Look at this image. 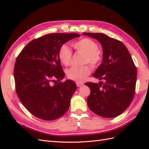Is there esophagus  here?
Wrapping results in <instances>:
<instances>
[{
    "label": "esophagus",
    "mask_w": 149,
    "mask_h": 149,
    "mask_svg": "<svg viewBox=\"0 0 149 149\" xmlns=\"http://www.w3.org/2000/svg\"><path fill=\"white\" fill-rule=\"evenodd\" d=\"M83 84H84V83H81V82H76V85H77V86H78V87L83 86Z\"/></svg>",
    "instance_id": "esophagus-1"
}]
</instances>
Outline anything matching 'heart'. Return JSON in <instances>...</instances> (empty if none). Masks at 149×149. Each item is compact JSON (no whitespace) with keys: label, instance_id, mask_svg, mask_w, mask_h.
Segmentation results:
<instances>
[{"label":"heart","instance_id":"obj_1","mask_svg":"<svg viewBox=\"0 0 149 149\" xmlns=\"http://www.w3.org/2000/svg\"><path fill=\"white\" fill-rule=\"evenodd\" d=\"M72 46L77 52L83 54V63H89L93 66H96L102 61V52L95 42L88 38H84L72 43ZM59 59L63 65L68 66L71 61L72 52L69 47L63 45L59 50ZM91 72V67L85 65L80 67H72L68 70L67 76L70 79L80 82L83 81Z\"/></svg>","mask_w":149,"mask_h":149}]
</instances>
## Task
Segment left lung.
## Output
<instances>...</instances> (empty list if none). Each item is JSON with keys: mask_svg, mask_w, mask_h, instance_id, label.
<instances>
[{"mask_svg": "<svg viewBox=\"0 0 149 149\" xmlns=\"http://www.w3.org/2000/svg\"><path fill=\"white\" fill-rule=\"evenodd\" d=\"M83 34L97 39L103 52L102 63L93 75L104 82L85 84L90 89L88 106L97 115L114 118L124 112L133 99L136 68L127 47L120 41L102 33Z\"/></svg>", "mask_w": 149, "mask_h": 149, "instance_id": "1", "label": "left lung"}]
</instances>
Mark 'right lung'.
<instances>
[{
  "label": "right lung",
  "instance_id": "add662e5",
  "mask_svg": "<svg viewBox=\"0 0 149 149\" xmlns=\"http://www.w3.org/2000/svg\"><path fill=\"white\" fill-rule=\"evenodd\" d=\"M77 33H51L31 41L17 56L14 67L15 89L24 106L34 116L54 120L69 108L77 89L74 81L62 80L65 73L60 64L59 50Z\"/></svg>",
  "mask_w": 149,
  "mask_h": 149
}]
</instances>
